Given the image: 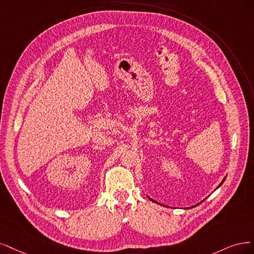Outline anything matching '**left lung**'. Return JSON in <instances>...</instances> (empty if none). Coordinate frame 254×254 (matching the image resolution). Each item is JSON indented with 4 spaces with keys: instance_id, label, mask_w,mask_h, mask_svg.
Returning <instances> with one entry per match:
<instances>
[{
    "instance_id": "obj_1",
    "label": "left lung",
    "mask_w": 254,
    "mask_h": 254,
    "mask_svg": "<svg viewBox=\"0 0 254 254\" xmlns=\"http://www.w3.org/2000/svg\"><path fill=\"white\" fill-rule=\"evenodd\" d=\"M225 179H226V177H225V178H224V179H223V182H222V183H220V184H219V186H218V187H217V188H219V187H220V186H222V185H223V183H224V182H225ZM149 198H150V197H149ZM150 199H151V200H152V201H154V202H156V203H158V202H157V201H155V200H153V199H152V198H150Z\"/></svg>"
}]
</instances>
